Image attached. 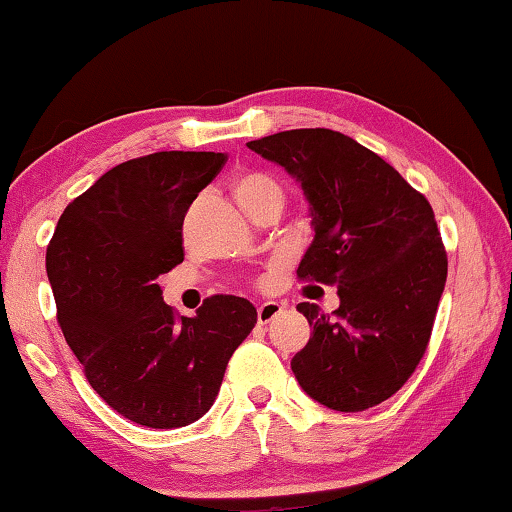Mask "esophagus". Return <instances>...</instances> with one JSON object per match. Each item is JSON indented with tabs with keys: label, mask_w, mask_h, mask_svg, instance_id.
<instances>
[{
	"label": "esophagus",
	"mask_w": 512,
	"mask_h": 512,
	"mask_svg": "<svg viewBox=\"0 0 512 512\" xmlns=\"http://www.w3.org/2000/svg\"><path fill=\"white\" fill-rule=\"evenodd\" d=\"M280 314H282V305H277V302H264V305L257 307V323L268 325L273 318H277Z\"/></svg>",
	"instance_id": "esophagus-1"
}]
</instances>
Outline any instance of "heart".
<instances>
[{
	"label": "heart",
	"instance_id": "heart-1",
	"mask_svg": "<svg viewBox=\"0 0 512 512\" xmlns=\"http://www.w3.org/2000/svg\"><path fill=\"white\" fill-rule=\"evenodd\" d=\"M237 201L246 207L250 216L266 210V207H277L280 210L284 203V185L275 173L266 169H244L235 176Z\"/></svg>",
	"mask_w": 512,
	"mask_h": 512
}]
</instances>
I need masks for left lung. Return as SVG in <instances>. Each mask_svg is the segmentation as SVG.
Here are the masks:
<instances>
[{
    "instance_id": "obj_1",
    "label": "left lung",
    "mask_w": 512,
    "mask_h": 512,
    "mask_svg": "<svg viewBox=\"0 0 512 512\" xmlns=\"http://www.w3.org/2000/svg\"><path fill=\"white\" fill-rule=\"evenodd\" d=\"M300 180L314 241L300 282L339 289L332 316L300 302L314 327L291 370L334 411H366L395 395L427 352L447 280V253L427 198L377 153L329 128L248 142Z\"/></svg>"
}]
</instances>
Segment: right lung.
Masks as SVG:
<instances>
[{
    "mask_svg": "<svg viewBox=\"0 0 512 512\" xmlns=\"http://www.w3.org/2000/svg\"><path fill=\"white\" fill-rule=\"evenodd\" d=\"M225 162L212 151L121 162L65 207L47 246L67 345L101 400L142 427H185L210 411L257 323L246 298L223 293L180 316L158 284L185 259V214Z\"/></svg>",
    "mask_w": 512,
    "mask_h": 512,
    "instance_id": "add662e5",
    "label": "right lung"
}]
</instances>
